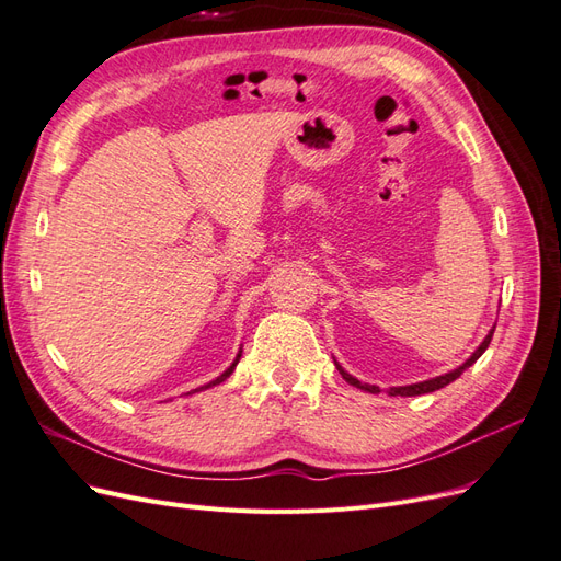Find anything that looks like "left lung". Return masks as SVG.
I'll return each mask as SVG.
<instances>
[{"mask_svg":"<svg viewBox=\"0 0 561 561\" xmlns=\"http://www.w3.org/2000/svg\"><path fill=\"white\" fill-rule=\"evenodd\" d=\"M494 330H496V325L489 330V334L482 339V344L474 348V353L470 355V358L463 363V365H458L456 369H451V371H447V375H439V377H433V379H426V381H419V383H410V386H393V388H388V396H402V398H412V396H423V393H433V390H439V388H445L447 383H451V381H456L458 377L463 375V371L472 365V363H478V358L480 355L486 351V346H489V342H491V336H494ZM334 365H336V369H339V375H342L351 386H355V388H360V390H367V393H381V388L379 386H371V383H363V381H358L355 379L353 375H348V371L339 365L336 360H334Z\"/></svg>","mask_w":561,"mask_h":561,"instance_id":"8db88e82","label":"left lung"}]
</instances>
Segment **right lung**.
<instances>
[{
    "mask_svg": "<svg viewBox=\"0 0 561 561\" xmlns=\"http://www.w3.org/2000/svg\"><path fill=\"white\" fill-rule=\"evenodd\" d=\"M241 353L243 351H239V355H236V358H233V363L222 371V375H219L217 379H213L210 383H206V386H201V388H194V390H190V393H186V396H192V393H198V390H206V388H213V386H219V383H222V381H227L229 377H231V371L236 369V365H239V360H241Z\"/></svg>",
    "mask_w": 561,
    "mask_h": 561,
    "instance_id": "add662e5",
    "label": "right lung"
}]
</instances>
